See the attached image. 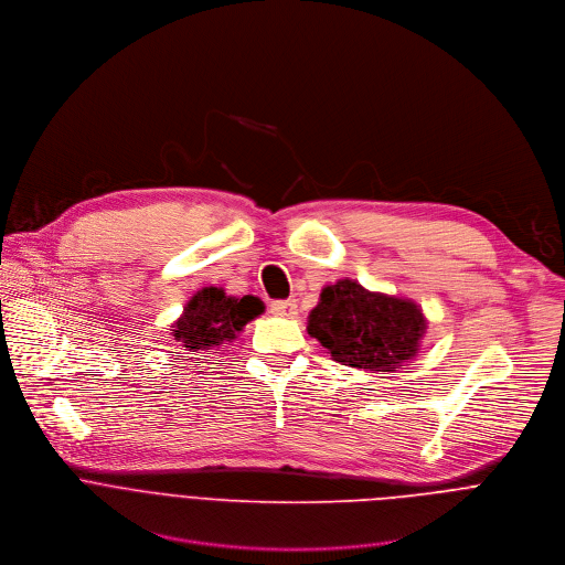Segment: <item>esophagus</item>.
Masks as SVG:
<instances>
[{
  "instance_id": "34e87169",
  "label": "esophagus",
  "mask_w": 565,
  "mask_h": 565,
  "mask_svg": "<svg viewBox=\"0 0 565 565\" xmlns=\"http://www.w3.org/2000/svg\"><path fill=\"white\" fill-rule=\"evenodd\" d=\"M271 313L282 316V318H296L298 305H296V300H276V302H271Z\"/></svg>"
}]
</instances>
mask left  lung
I'll return each mask as SVG.
<instances>
[{"mask_svg":"<svg viewBox=\"0 0 565 565\" xmlns=\"http://www.w3.org/2000/svg\"><path fill=\"white\" fill-rule=\"evenodd\" d=\"M307 331L344 366L395 373L419 353L428 320L411 298L340 278L322 287L318 305L309 311Z\"/></svg>","mask_w":565,"mask_h":565,"instance_id":"8db88e82","label":"left lung"}]
</instances>
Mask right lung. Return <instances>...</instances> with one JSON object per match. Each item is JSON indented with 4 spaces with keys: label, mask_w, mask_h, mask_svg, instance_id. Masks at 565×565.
Masks as SVG:
<instances>
[{
    "label": "right lung",
    "mask_w": 565,
    "mask_h": 565,
    "mask_svg": "<svg viewBox=\"0 0 565 565\" xmlns=\"http://www.w3.org/2000/svg\"><path fill=\"white\" fill-rule=\"evenodd\" d=\"M265 311V302L256 296H227L223 287L199 289L172 322V338L190 353H203L238 338L247 322Z\"/></svg>",
    "instance_id": "add662e5"
}]
</instances>
